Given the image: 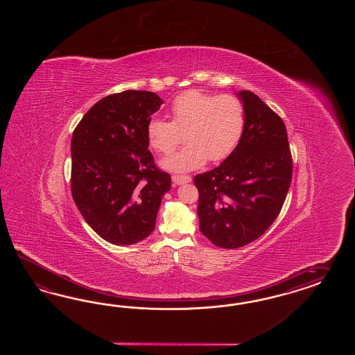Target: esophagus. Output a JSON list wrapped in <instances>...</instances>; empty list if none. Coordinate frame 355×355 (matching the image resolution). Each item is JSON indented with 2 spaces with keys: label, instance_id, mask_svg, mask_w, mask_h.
I'll return each instance as SVG.
<instances>
[{
  "label": "esophagus",
  "instance_id": "1",
  "mask_svg": "<svg viewBox=\"0 0 355 355\" xmlns=\"http://www.w3.org/2000/svg\"><path fill=\"white\" fill-rule=\"evenodd\" d=\"M172 181L174 184L180 186L183 183L191 182V177H189V175H173Z\"/></svg>",
  "mask_w": 355,
  "mask_h": 355
}]
</instances>
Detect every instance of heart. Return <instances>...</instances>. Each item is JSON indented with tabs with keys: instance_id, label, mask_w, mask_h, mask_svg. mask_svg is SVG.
I'll use <instances>...</instances> for the list:
<instances>
[{
	"instance_id": "obj_1",
	"label": "heart",
	"mask_w": 355,
	"mask_h": 355,
	"mask_svg": "<svg viewBox=\"0 0 355 355\" xmlns=\"http://www.w3.org/2000/svg\"><path fill=\"white\" fill-rule=\"evenodd\" d=\"M172 122L152 119L147 126L150 148L171 153L182 139V150L164 159L162 166L175 173L191 172L208 162L226 159L243 135L246 112L243 103L233 95H211L198 89L186 91L174 98Z\"/></svg>"
}]
</instances>
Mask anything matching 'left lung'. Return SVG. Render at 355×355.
Returning <instances> with one entry per match:
<instances>
[{
    "instance_id": "1",
    "label": "left lung",
    "mask_w": 355,
    "mask_h": 355,
    "mask_svg": "<svg viewBox=\"0 0 355 355\" xmlns=\"http://www.w3.org/2000/svg\"><path fill=\"white\" fill-rule=\"evenodd\" d=\"M246 126L236 148L217 168L198 174L199 227L217 248H243L263 236L279 216L293 172L282 119L250 91Z\"/></svg>"
}]
</instances>
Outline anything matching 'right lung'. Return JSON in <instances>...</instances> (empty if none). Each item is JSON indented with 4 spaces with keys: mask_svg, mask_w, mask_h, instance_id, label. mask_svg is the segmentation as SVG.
<instances>
[{
    "mask_svg": "<svg viewBox=\"0 0 355 355\" xmlns=\"http://www.w3.org/2000/svg\"><path fill=\"white\" fill-rule=\"evenodd\" d=\"M164 103L129 89L98 100L71 139V193L98 236L117 246L150 236L171 175L156 168L147 126Z\"/></svg>",
    "mask_w": 355,
    "mask_h": 355,
    "instance_id": "right-lung-1",
    "label": "right lung"
}]
</instances>
